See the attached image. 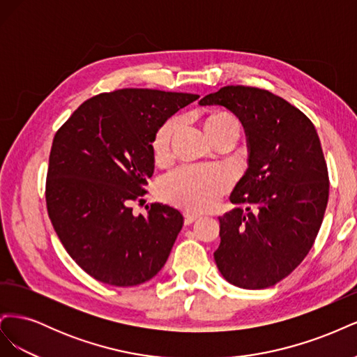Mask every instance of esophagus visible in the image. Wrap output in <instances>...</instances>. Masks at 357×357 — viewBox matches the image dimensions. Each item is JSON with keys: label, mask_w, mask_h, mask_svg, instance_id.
<instances>
[{"label": "esophagus", "mask_w": 357, "mask_h": 357, "mask_svg": "<svg viewBox=\"0 0 357 357\" xmlns=\"http://www.w3.org/2000/svg\"><path fill=\"white\" fill-rule=\"evenodd\" d=\"M198 219H199V214H197V213H190V211L185 213V225H190Z\"/></svg>", "instance_id": "esophagus-1"}]
</instances>
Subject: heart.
Segmentation results:
<instances>
[{
    "instance_id": "1",
    "label": "heart",
    "mask_w": 357,
    "mask_h": 357,
    "mask_svg": "<svg viewBox=\"0 0 357 357\" xmlns=\"http://www.w3.org/2000/svg\"><path fill=\"white\" fill-rule=\"evenodd\" d=\"M176 126V119H169L158 129L152 143L156 159L167 156ZM228 129H238V122L228 113H215L205 121V131L210 138ZM228 188L229 177L226 172L213 167H181L172 171L160 183V190L167 199L190 210L214 207Z\"/></svg>"
}]
</instances>
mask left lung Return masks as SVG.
Returning a JSON list of instances; mask_svg holds the SVG:
<instances>
[{
  "instance_id": "obj_1",
  "label": "left lung",
  "mask_w": 357,
  "mask_h": 357,
  "mask_svg": "<svg viewBox=\"0 0 357 357\" xmlns=\"http://www.w3.org/2000/svg\"><path fill=\"white\" fill-rule=\"evenodd\" d=\"M201 105L232 112L247 137V169L231 193L234 208L219 218L214 261L226 282L266 289L304 261L329 198L328 167L310 119L286 100L250 86H225Z\"/></svg>"
}]
</instances>
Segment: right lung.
Instances as JSON below:
<instances>
[{
    "label": "right lung",
    "mask_w": 357,
    "mask_h": 357,
    "mask_svg": "<svg viewBox=\"0 0 357 357\" xmlns=\"http://www.w3.org/2000/svg\"><path fill=\"white\" fill-rule=\"evenodd\" d=\"M199 95L119 89L84 101L53 138L47 213L62 245L101 283L129 287L153 278L183 226L178 210L155 202L135 215L155 169L158 129Z\"/></svg>",
    "instance_id": "1"
}]
</instances>
